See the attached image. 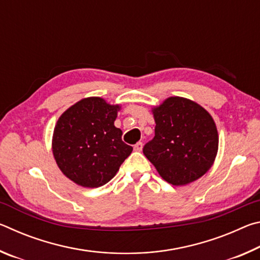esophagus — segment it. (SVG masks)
Instances as JSON below:
<instances>
[{"instance_id": "esophagus-1", "label": "esophagus", "mask_w": 260, "mask_h": 260, "mask_svg": "<svg viewBox=\"0 0 260 260\" xmlns=\"http://www.w3.org/2000/svg\"><path fill=\"white\" fill-rule=\"evenodd\" d=\"M142 148H143V143L142 142H138L134 146V150L135 151H141V150H142Z\"/></svg>"}]
</instances>
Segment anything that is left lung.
Segmentation results:
<instances>
[{
    "label": "left lung",
    "mask_w": 260,
    "mask_h": 260,
    "mask_svg": "<svg viewBox=\"0 0 260 260\" xmlns=\"http://www.w3.org/2000/svg\"><path fill=\"white\" fill-rule=\"evenodd\" d=\"M155 136L143 153L160 177L174 186L195 181L212 166L218 132L210 113L195 102L170 98L153 109Z\"/></svg>",
    "instance_id": "obj_1"
}]
</instances>
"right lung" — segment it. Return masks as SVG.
I'll return each instance as SVG.
<instances>
[{"instance_id":"obj_1","label":"right lung","mask_w":260,"mask_h":260,"mask_svg":"<svg viewBox=\"0 0 260 260\" xmlns=\"http://www.w3.org/2000/svg\"><path fill=\"white\" fill-rule=\"evenodd\" d=\"M119 109L101 98H88L57 121L52 153L61 172L79 186L98 188L109 182L133 150L114 126Z\"/></svg>"}]
</instances>
